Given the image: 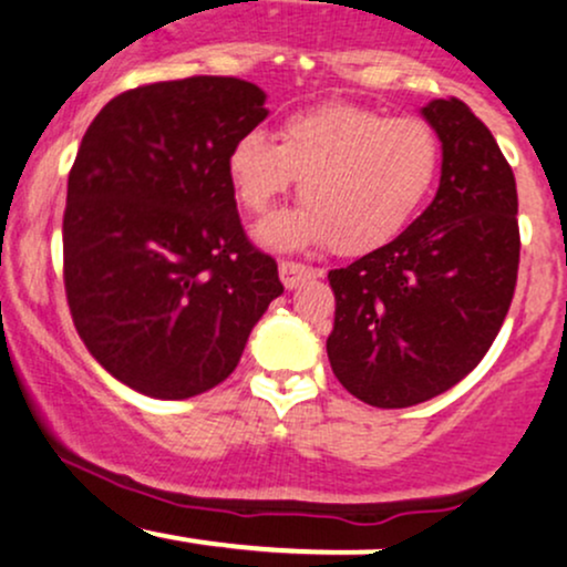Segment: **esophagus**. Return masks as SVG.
I'll list each match as a JSON object with an SVG mask.
<instances>
[{
  "mask_svg": "<svg viewBox=\"0 0 567 567\" xmlns=\"http://www.w3.org/2000/svg\"><path fill=\"white\" fill-rule=\"evenodd\" d=\"M322 277L320 269H315V266H306V264H298V261H282L279 264V279H282V285L288 290L298 288V285H303L306 279H317Z\"/></svg>",
  "mask_w": 567,
  "mask_h": 567,
  "instance_id": "esophagus-1",
  "label": "esophagus"
}]
</instances>
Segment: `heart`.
I'll return each instance as SVG.
<instances>
[{"mask_svg":"<svg viewBox=\"0 0 567 567\" xmlns=\"http://www.w3.org/2000/svg\"><path fill=\"white\" fill-rule=\"evenodd\" d=\"M440 138L424 120L324 103L290 114L279 143L250 130L226 157L234 197L247 213L269 210L292 181L303 207L264 220L269 247L328 243L341 256H362L392 243L413 220L440 173Z\"/></svg>","mask_w":567,"mask_h":567,"instance_id":"heart-1","label":"heart"}]
</instances>
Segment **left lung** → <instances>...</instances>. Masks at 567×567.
<instances>
[{"mask_svg":"<svg viewBox=\"0 0 567 567\" xmlns=\"http://www.w3.org/2000/svg\"><path fill=\"white\" fill-rule=\"evenodd\" d=\"M442 143L432 205L392 243L328 275V360L349 394L410 408L470 375L509 311L519 266L517 184L458 97L421 109Z\"/></svg>","mask_w":567,"mask_h":567,"instance_id":"8db88e82","label":"left lung"}]
</instances>
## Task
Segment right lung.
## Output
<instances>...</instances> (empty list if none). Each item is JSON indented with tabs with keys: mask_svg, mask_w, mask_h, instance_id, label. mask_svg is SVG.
Here are the masks:
<instances>
[{
	"mask_svg": "<svg viewBox=\"0 0 567 567\" xmlns=\"http://www.w3.org/2000/svg\"><path fill=\"white\" fill-rule=\"evenodd\" d=\"M237 76L116 95L69 173L63 282L76 333L116 381L157 400L218 386L282 282L239 224L226 157L266 120Z\"/></svg>",
	"mask_w": 567,
	"mask_h": 567,
	"instance_id": "1",
	"label": "right lung"
}]
</instances>
